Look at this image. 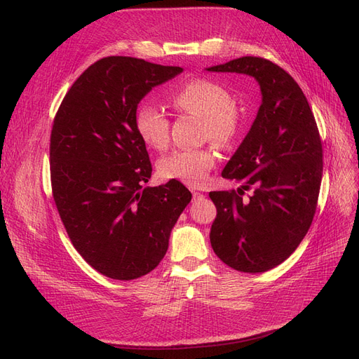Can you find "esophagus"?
Masks as SVG:
<instances>
[{
  "label": "esophagus",
  "mask_w": 359,
  "mask_h": 359,
  "mask_svg": "<svg viewBox=\"0 0 359 359\" xmlns=\"http://www.w3.org/2000/svg\"><path fill=\"white\" fill-rule=\"evenodd\" d=\"M191 194H193V201H202V199H205V194L201 193V191L191 190Z\"/></svg>",
  "instance_id": "esophagus-1"
}]
</instances>
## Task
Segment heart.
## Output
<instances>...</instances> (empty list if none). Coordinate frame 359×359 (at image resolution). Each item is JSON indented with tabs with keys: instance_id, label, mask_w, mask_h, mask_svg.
Segmentation results:
<instances>
[{
	"instance_id": "1",
	"label": "heart",
	"mask_w": 359,
	"mask_h": 359,
	"mask_svg": "<svg viewBox=\"0 0 359 359\" xmlns=\"http://www.w3.org/2000/svg\"><path fill=\"white\" fill-rule=\"evenodd\" d=\"M178 112L202 116L205 137L220 147L229 145L241 127V114L232 95L223 85L196 78L181 83L169 97ZM135 127L139 137L154 148L163 149L169 142V119L160 107L140 103L135 112ZM212 148H182L172 151L158 161V173L166 180H177L187 186H201L215 166Z\"/></svg>"
}]
</instances>
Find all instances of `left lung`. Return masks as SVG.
<instances>
[{
	"instance_id": "left-lung-1",
	"label": "left lung",
	"mask_w": 359,
	"mask_h": 359,
	"mask_svg": "<svg viewBox=\"0 0 359 359\" xmlns=\"http://www.w3.org/2000/svg\"><path fill=\"white\" fill-rule=\"evenodd\" d=\"M253 76L262 103L222 177L236 191H211L217 208L210 240L223 262L243 273H265L295 252L310 229L322 181V142L299 85L277 64L243 57L206 69ZM250 189L252 196L243 198Z\"/></svg>"
}]
</instances>
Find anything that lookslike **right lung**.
Returning <instances> with one entry per match:
<instances>
[{
	"mask_svg": "<svg viewBox=\"0 0 359 359\" xmlns=\"http://www.w3.org/2000/svg\"><path fill=\"white\" fill-rule=\"evenodd\" d=\"M181 72L132 57L102 58L76 79L53 119V201L74 248L109 278L153 271L191 201L177 180L144 187L153 168L135 127L139 102Z\"/></svg>",
	"mask_w": 359,
	"mask_h": 359,
	"instance_id": "1",
	"label": "right lung"
}]
</instances>
